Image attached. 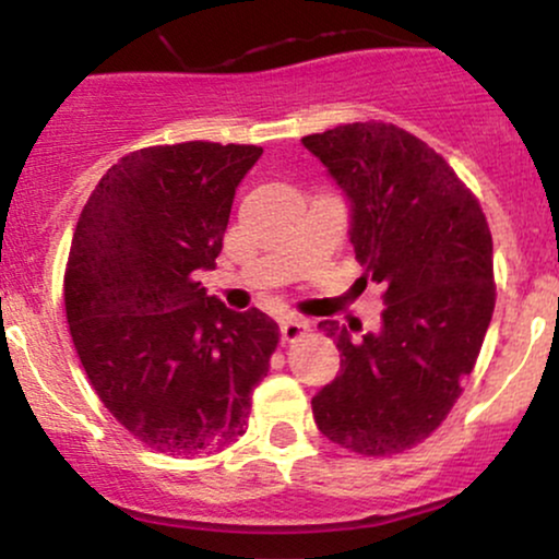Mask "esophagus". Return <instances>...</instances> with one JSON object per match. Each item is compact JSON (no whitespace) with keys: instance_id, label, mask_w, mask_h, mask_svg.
I'll return each instance as SVG.
<instances>
[{"instance_id":"obj_1","label":"esophagus","mask_w":559,"mask_h":559,"mask_svg":"<svg viewBox=\"0 0 559 559\" xmlns=\"http://www.w3.org/2000/svg\"><path fill=\"white\" fill-rule=\"evenodd\" d=\"M305 320L284 318L281 320V338H284V342H294V338H299L301 333H305Z\"/></svg>"}]
</instances>
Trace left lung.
Segmentation results:
<instances>
[{
  "label": "left lung",
  "instance_id": "obj_1",
  "mask_svg": "<svg viewBox=\"0 0 559 559\" xmlns=\"http://www.w3.org/2000/svg\"><path fill=\"white\" fill-rule=\"evenodd\" d=\"M301 144L349 199L360 284L386 288L381 331L362 342L320 323L342 370L312 396V415L336 444L386 457L431 436L463 394L497 299L491 230L447 159L402 128L349 123Z\"/></svg>",
  "mask_w": 559,
  "mask_h": 559
}]
</instances>
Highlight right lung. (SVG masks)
<instances>
[{
  "mask_svg": "<svg viewBox=\"0 0 559 559\" xmlns=\"http://www.w3.org/2000/svg\"><path fill=\"white\" fill-rule=\"evenodd\" d=\"M262 146L186 141L120 157L83 204L66 312L83 370L141 444L197 457L239 441L278 325L207 297L230 204Z\"/></svg>",
  "mask_w": 559,
  "mask_h": 559,
  "instance_id": "1",
  "label": "right lung"
}]
</instances>
